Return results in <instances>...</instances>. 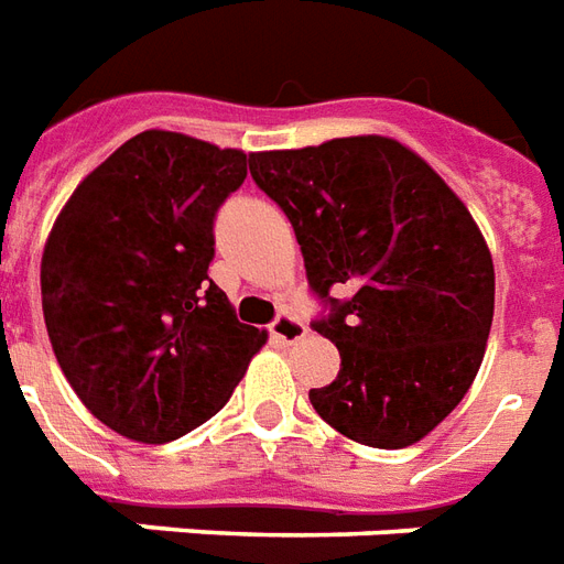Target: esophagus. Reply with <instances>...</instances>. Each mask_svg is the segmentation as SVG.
I'll use <instances>...</instances> for the list:
<instances>
[{"instance_id":"esophagus-1","label":"esophagus","mask_w":564,"mask_h":564,"mask_svg":"<svg viewBox=\"0 0 564 564\" xmlns=\"http://www.w3.org/2000/svg\"><path fill=\"white\" fill-rule=\"evenodd\" d=\"M269 332L274 340H281V344H295V340H302L307 335V328H304L302 319H295L293 314H278V319L269 325Z\"/></svg>"}]
</instances>
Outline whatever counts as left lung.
I'll return each instance as SVG.
<instances>
[{
  "mask_svg": "<svg viewBox=\"0 0 564 564\" xmlns=\"http://www.w3.org/2000/svg\"><path fill=\"white\" fill-rule=\"evenodd\" d=\"M250 176L295 229L314 328L340 352L319 419L370 448L424 440L463 400L494 325V257L463 199L391 137L250 154ZM332 289L354 293L344 303Z\"/></svg>",
  "mask_w": 564,
  "mask_h": 564,
  "instance_id": "left-lung-1",
  "label": "left lung"
}]
</instances>
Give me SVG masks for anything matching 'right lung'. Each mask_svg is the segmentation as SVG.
Here are the masks:
<instances>
[{
  "label": "right lung",
  "mask_w": 564,
  "mask_h": 564,
  "mask_svg": "<svg viewBox=\"0 0 564 564\" xmlns=\"http://www.w3.org/2000/svg\"><path fill=\"white\" fill-rule=\"evenodd\" d=\"M250 154L143 131L83 178L41 257V307L83 406L124 440L161 445L224 410L265 332L208 278L215 212Z\"/></svg>",
  "instance_id": "obj_1"
}]
</instances>
